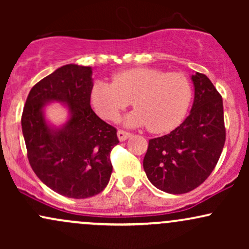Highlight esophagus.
I'll return each instance as SVG.
<instances>
[{"mask_svg": "<svg viewBox=\"0 0 249 249\" xmlns=\"http://www.w3.org/2000/svg\"><path fill=\"white\" fill-rule=\"evenodd\" d=\"M117 136H118V139L121 142H124L126 141L131 137V133L130 132H126V131H123V130H118V132H117Z\"/></svg>", "mask_w": 249, "mask_h": 249, "instance_id": "esophagus-1", "label": "esophagus"}]
</instances>
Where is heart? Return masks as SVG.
<instances>
[{
  "instance_id": "b5f03b06",
  "label": "heart",
  "mask_w": 249,
  "mask_h": 249,
  "mask_svg": "<svg viewBox=\"0 0 249 249\" xmlns=\"http://www.w3.org/2000/svg\"><path fill=\"white\" fill-rule=\"evenodd\" d=\"M192 95L190 79L182 73L134 68L113 75L112 83L95 82L90 103L101 118L116 121L132 101L136 108L125 116V125L147 126L151 132L164 133L182 122Z\"/></svg>"
}]
</instances>
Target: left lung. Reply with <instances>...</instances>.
<instances>
[{
    "label": "left lung",
    "instance_id": "8db88e82",
    "mask_svg": "<svg viewBox=\"0 0 249 249\" xmlns=\"http://www.w3.org/2000/svg\"><path fill=\"white\" fill-rule=\"evenodd\" d=\"M194 101L190 115L168 134L148 142L142 166L148 180L170 194L187 193L215 167L226 141L222 98L207 76H191Z\"/></svg>",
    "mask_w": 249,
    "mask_h": 249
}]
</instances>
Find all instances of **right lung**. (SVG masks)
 <instances>
[{"label":"right lung","mask_w":249,"mask_h":249,"mask_svg":"<svg viewBox=\"0 0 249 249\" xmlns=\"http://www.w3.org/2000/svg\"><path fill=\"white\" fill-rule=\"evenodd\" d=\"M92 68L67 64L30 90L22 115L30 166L43 184L61 196L84 199L101 193L110 180V152L118 144L117 130L90 105ZM50 102L67 108L63 124L45 116Z\"/></svg>","instance_id":"right-lung-1"}]
</instances>
